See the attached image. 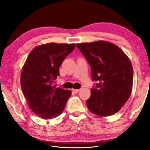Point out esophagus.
<instances>
[{"label":"esophagus","mask_w":150,"mask_h":150,"mask_svg":"<svg viewBox=\"0 0 150 150\" xmlns=\"http://www.w3.org/2000/svg\"><path fill=\"white\" fill-rule=\"evenodd\" d=\"M72 91L74 92V93H79V92L80 91V89H72Z\"/></svg>","instance_id":"1"}]
</instances>
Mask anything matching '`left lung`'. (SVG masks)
I'll use <instances>...</instances> for the list:
<instances>
[{
  "label": "left lung",
  "instance_id": "left-lung-1",
  "mask_svg": "<svg viewBox=\"0 0 150 150\" xmlns=\"http://www.w3.org/2000/svg\"><path fill=\"white\" fill-rule=\"evenodd\" d=\"M97 81L86 101L92 113L100 117L115 114L130 97L133 68L128 57L115 44L104 41L76 44Z\"/></svg>",
  "mask_w": 150,
  "mask_h": 150
}]
</instances>
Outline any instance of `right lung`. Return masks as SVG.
<instances>
[{
    "instance_id": "obj_1",
    "label": "right lung",
    "mask_w": 150,
    "mask_h": 150,
    "mask_svg": "<svg viewBox=\"0 0 150 150\" xmlns=\"http://www.w3.org/2000/svg\"><path fill=\"white\" fill-rule=\"evenodd\" d=\"M74 44L49 43L33 48L21 72L22 93L30 109L42 119L54 118L62 113L70 90L56 87L53 82L59 76V67L74 50Z\"/></svg>"
}]
</instances>
